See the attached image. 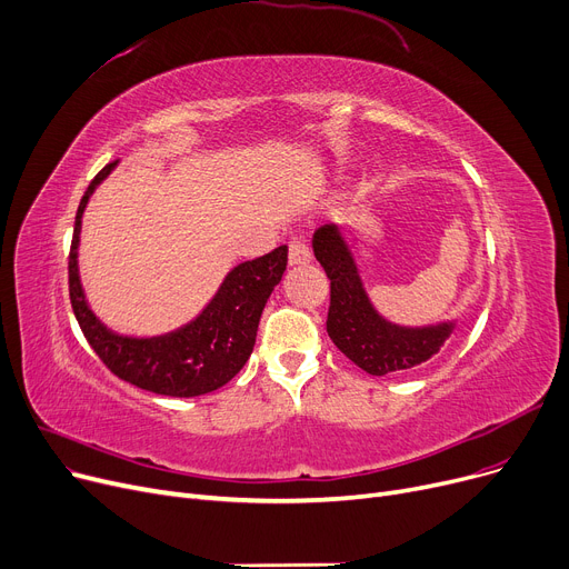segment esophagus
<instances>
[{"label":"esophagus","mask_w":569,"mask_h":569,"mask_svg":"<svg viewBox=\"0 0 569 569\" xmlns=\"http://www.w3.org/2000/svg\"><path fill=\"white\" fill-rule=\"evenodd\" d=\"M288 262L295 267V264H307L311 262V249L307 242H302V239H292L290 242V251H288Z\"/></svg>","instance_id":"1"}]
</instances>
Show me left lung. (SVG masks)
Returning a JSON list of instances; mask_svg holds the SVG:
<instances>
[{
	"label": "left lung",
	"mask_w": 569,
	"mask_h": 569,
	"mask_svg": "<svg viewBox=\"0 0 569 569\" xmlns=\"http://www.w3.org/2000/svg\"><path fill=\"white\" fill-rule=\"evenodd\" d=\"M311 247L332 281L327 335L362 371L371 376L412 371L438 355L457 330V318L429 325H401L385 318L371 302L360 262L339 223L318 228Z\"/></svg>",
	"instance_id": "left-lung-1"
}]
</instances>
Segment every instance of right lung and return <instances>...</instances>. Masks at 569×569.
I'll return each instance as SVG.
<instances>
[{"label": "right lung", "mask_w": 569, "mask_h": 569, "mask_svg": "<svg viewBox=\"0 0 569 569\" xmlns=\"http://www.w3.org/2000/svg\"><path fill=\"white\" fill-rule=\"evenodd\" d=\"M117 163L119 161L108 163L92 179L76 212L69 292L80 330L101 362L117 378L140 390L163 397H200L214 392L232 380L251 357L262 309L286 272L288 247L232 267L204 309L172 332L154 337L114 332L87 302L80 281L78 249L87 202Z\"/></svg>", "instance_id": "add662e5"}]
</instances>
